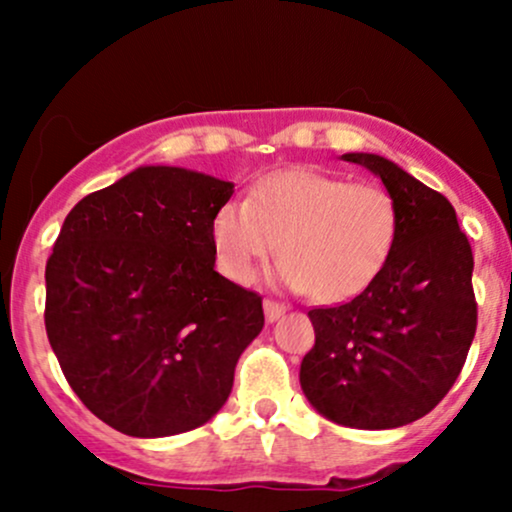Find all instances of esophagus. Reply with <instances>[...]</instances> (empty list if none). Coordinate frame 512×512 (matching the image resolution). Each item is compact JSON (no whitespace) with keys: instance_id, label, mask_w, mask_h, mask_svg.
I'll return each mask as SVG.
<instances>
[{"instance_id":"esophagus-1","label":"esophagus","mask_w":512,"mask_h":512,"mask_svg":"<svg viewBox=\"0 0 512 512\" xmlns=\"http://www.w3.org/2000/svg\"><path fill=\"white\" fill-rule=\"evenodd\" d=\"M286 313V305L279 303V301H272V298H264V317H267L269 322L279 320L281 315Z\"/></svg>"}]
</instances>
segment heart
<instances>
[{"label": "heart", "mask_w": 512, "mask_h": 512, "mask_svg": "<svg viewBox=\"0 0 512 512\" xmlns=\"http://www.w3.org/2000/svg\"><path fill=\"white\" fill-rule=\"evenodd\" d=\"M397 233V202L383 185L310 168L276 170L211 223L223 274L245 284L279 250V279L320 303L366 291L390 262Z\"/></svg>", "instance_id": "1"}]
</instances>
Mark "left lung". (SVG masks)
I'll use <instances>...</instances> for the list:
<instances>
[{
	"mask_svg": "<svg viewBox=\"0 0 512 512\" xmlns=\"http://www.w3.org/2000/svg\"><path fill=\"white\" fill-rule=\"evenodd\" d=\"M395 197L399 233L366 291L308 310L315 346L301 387L334 424L383 431L421 419L450 392L477 332L472 245L440 192L375 154H344Z\"/></svg>",
	"mask_w": 512,
	"mask_h": 512,
	"instance_id": "1",
	"label": "left lung"
}]
</instances>
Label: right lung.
Wrapping results in <instances>:
<instances>
[{"mask_svg":"<svg viewBox=\"0 0 512 512\" xmlns=\"http://www.w3.org/2000/svg\"><path fill=\"white\" fill-rule=\"evenodd\" d=\"M233 182L146 166L69 211L45 267V332L67 383L125 436L207 424L262 332L260 293L214 269Z\"/></svg>","mask_w":512,"mask_h":512,"instance_id":"1","label":"right lung"}]
</instances>
